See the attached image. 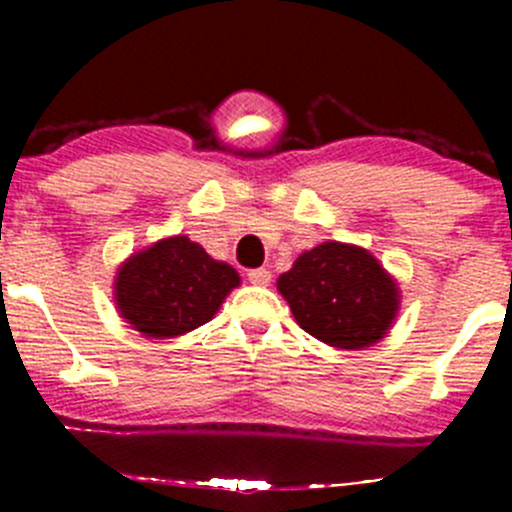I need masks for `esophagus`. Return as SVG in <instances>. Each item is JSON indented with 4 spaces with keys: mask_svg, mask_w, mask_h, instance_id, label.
Wrapping results in <instances>:
<instances>
[{
    "mask_svg": "<svg viewBox=\"0 0 512 512\" xmlns=\"http://www.w3.org/2000/svg\"><path fill=\"white\" fill-rule=\"evenodd\" d=\"M247 280H250L252 285H257V287H267V285H270V280H272V272L265 270V267H257V270L247 272Z\"/></svg>",
    "mask_w": 512,
    "mask_h": 512,
    "instance_id": "34e87169",
    "label": "esophagus"
}]
</instances>
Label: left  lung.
I'll list each match as a JSON object with an SVG mask.
<instances>
[{"label":"left lung","instance_id":"8db88e82","mask_svg":"<svg viewBox=\"0 0 512 512\" xmlns=\"http://www.w3.org/2000/svg\"><path fill=\"white\" fill-rule=\"evenodd\" d=\"M277 289L307 334L337 349L384 339L399 312V287L364 247L324 242L302 252Z\"/></svg>","mask_w":512,"mask_h":512}]
</instances>
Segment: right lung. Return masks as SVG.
Instances as JSON below:
<instances>
[{
	"label": "right lung",
	"instance_id": "add662e5",
	"mask_svg": "<svg viewBox=\"0 0 512 512\" xmlns=\"http://www.w3.org/2000/svg\"><path fill=\"white\" fill-rule=\"evenodd\" d=\"M240 275L185 235L165 237L128 257L113 297L121 317L153 339L180 337L215 317Z\"/></svg>",
	"mask_w": 512,
	"mask_h": 512
}]
</instances>
